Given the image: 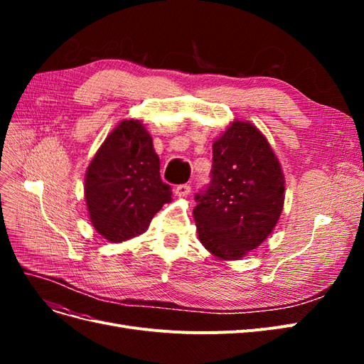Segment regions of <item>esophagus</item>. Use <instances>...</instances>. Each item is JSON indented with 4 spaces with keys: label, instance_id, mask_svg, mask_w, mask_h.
I'll list each match as a JSON object with an SVG mask.
<instances>
[{
    "label": "esophagus",
    "instance_id": "34e87169",
    "mask_svg": "<svg viewBox=\"0 0 364 364\" xmlns=\"http://www.w3.org/2000/svg\"><path fill=\"white\" fill-rule=\"evenodd\" d=\"M191 193V186L188 183H182V185H178L174 188V194L179 196V197H185L188 196Z\"/></svg>",
    "mask_w": 364,
    "mask_h": 364
}]
</instances>
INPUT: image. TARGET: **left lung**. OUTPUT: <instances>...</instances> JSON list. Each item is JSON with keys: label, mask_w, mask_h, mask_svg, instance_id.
Returning a JSON list of instances; mask_svg holds the SVG:
<instances>
[{"label": "left lung", "mask_w": 364, "mask_h": 364, "mask_svg": "<svg viewBox=\"0 0 364 364\" xmlns=\"http://www.w3.org/2000/svg\"><path fill=\"white\" fill-rule=\"evenodd\" d=\"M284 174L269 141L247 121H234L213 144L211 182L196 194L200 243L220 259H240L277 226Z\"/></svg>", "instance_id": "1"}]
</instances>
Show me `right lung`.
Listing matches in <instances>:
<instances>
[{
    "label": "right lung",
    "mask_w": 364,
    "mask_h": 364,
    "mask_svg": "<svg viewBox=\"0 0 364 364\" xmlns=\"http://www.w3.org/2000/svg\"><path fill=\"white\" fill-rule=\"evenodd\" d=\"M85 199L92 226L112 243L146 232L164 203L171 202L141 121H121L107 135L86 170Z\"/></svg>",
    "instance_id": "obj_1"
}]
</instances>
